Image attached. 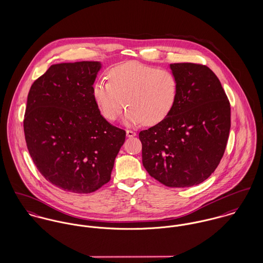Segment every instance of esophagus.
Segmentation results:
<instances>
[{
  "mask_svg": "<svg viewBox=\"0 0 263 263\" xmlns=\"http://www.w3.org/2000/svg\"><path fill=\"white\" fill-rule=\"evenodd\" d=\"M136 135H137V134H136L135 132H133V130H129V129L126 130V137H127V138H134Z\"/></svg>",
  "mask_w": 263,
  "mask_h": 263,
  "instance_id": "obj_1",
  "label": "esophagus"
}]
</instances>
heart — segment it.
<instances>
[{
    "label": "heart",
    "mask_w": 263,
    "mask_h": 263,
    "mask_svg": "<svg viewBox=\"0 0 263 263\" xmlns=\"http://www.w3.org/2000/svg\"><path fill=\"white\" fill-rule=\"evenodd\" d=\"M108 79L109 82L95 83L93 96L103 116L110 121L116 120L126 105L127 124H157L172 111L179 94L175 73L139 62L114 67Z\"/></svg>",
    "instance_id": "obj_1"
}]
</instances>
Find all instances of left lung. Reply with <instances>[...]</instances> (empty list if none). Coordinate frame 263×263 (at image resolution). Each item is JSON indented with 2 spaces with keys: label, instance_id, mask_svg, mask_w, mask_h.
<instances>
[{
  "label": "left lung",
  "instance_id": "left-lung-1",
  "mask_svg": "<svg viewBox=\"0 0 263 263\" xmlns=\"http://www.w3.org/2000/svg\"><path fill=\"white\" fill-rule=\"evenodd\" d=\"M179 94L170 114L142 130L143 165L168 187H190L208 179L224 155L231 107L220 80L203 65L171 64Z\"/></svg>",
  "mask_w": 263,
  "mask_h": 263
}]
</instances>
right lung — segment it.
<instances>
[{
  "label": "right lung",
  "mask_w": 263,
  "mask_h": 263,
  "mask_svg": "<svg viewBox=\"0 0 263 263\" xmlns=\"http://www.w3.org/2000/svg\"><path fill=\"white\" fill-rule=\"evenodd\" d=\"M101 63H63L32 84L24 115L27 149L57 187L90 193L110 180L125 132L110 124L93 96Z\"/></svg>",
  "instance_id": "right-lung-1"
}]
</instances>
